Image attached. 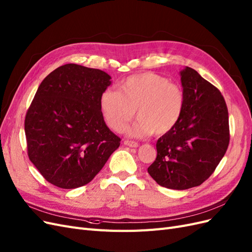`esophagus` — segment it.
<instances>
[{
    "label": "esophagus",
    "mask_w": 252,
    "mask_h": 252,
    "mask_svg": "<svg viewBox=\"0 0 252 252\" xmlns=\"http://www.w3.org/2000/svg\"><path fill=\"white\" fill-rule=\"evenodd\" d=\"M124 144L126 145V147H129V148H137L138 147V143L137 142L129 141V140H125Z\"/></svg>",
    "instance_id": "esophagus-1"
}]
</instances>
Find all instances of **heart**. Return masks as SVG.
I'll use <instances>...</instances> for the list:
<instances>
[{"mask_svg":"<svg viewBox=\"0 0 252 252\" xmlns=\"http://www.w3.org/2000/svg\"><path fill=\"white\" fill-rule=\"evenodd\" d=\"M184 105L182 88L152 72L124 79L118 91L107 89L99 98L105 124L115 132L124 131L137 110L139 119L127 129V135L135 138L168 133L180 120Z\"/></svg>","mask_w":252,"mask_h":252,"instance_id":"heart-1","label":"heart"}]
</instances>
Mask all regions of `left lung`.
<instances>
[{"label":"left lung","instance_id":"8db88e82","mask_svg":"<svg viewBox=\"0 0 252 252\" xmlns=\"http://www.w3.org/2000/svg\"><path fill=\"white\" fill-rule=\"evenodd\" d=\"M180 76L182 116L158 139L157 158L148 172L163 188L183 190L202 184L215 172L228 148L229 126L221 92L189 67Z\"/></svg>","mask_w":252,"mask_h":252}]
</instances>
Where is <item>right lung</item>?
Listing matches in <instances>:
<instances>
[{
  "label": "right lung",
  "mask_w": 252,
  "mask_h": 252,
  "mask_svg": "<svg viewBox=\"0 0 252 252\" xmlns=\"http://www.w3.org/2000/svg\"><path fill=\"white\" fill-rule=\"evenodd\" d=\"M111 84L105 72L76 63L59 67L40 83L25 134L29 159L48 182L64 189L86 185L119 148L99 107Z\"/></svg>",
  "instance_id": "1"
}]
</instances>
